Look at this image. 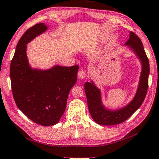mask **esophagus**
<instances>
[{
  "mask_svg": "<svg viewBox=\"0 0 159 159\" xmlns=\"http://www.w3.org/2000/svg\"><path fill=\"white\" fill-rule=\"evenodd\" d=\"M78 77H79L80 79H84L86 77V72L84 70H80L78 71Z\"/></svg>",
  "mask_w": 159,
  "mask_h": 159,
  "instance_id": "esophagus-1",
  "label": "esophagus"
}]
</instances>
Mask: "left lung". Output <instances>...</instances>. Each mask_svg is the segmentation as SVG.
<instances>
[{"instance_id":"obj_1","label":"left lung","mask_w":159,"mask_h":159,"mask_svg":"<svg viewBox=\"0 0 159 159\" xmlns=\"http://www.w3.org/2000/svg\"><path fill=\"white\" fill-rule=\"evenodd\" d=\"M134 52L142 65L139 84L134 97L125 107L110 110L103 104L102 93L93 82L84 83V92L88 101L90 114L96 123L103 125H112L124 122L139 108L147 94L148 76L150 73L149 61L144 49L143 43L134 33H129V38L124 44Z\"/></svg>"}]
</instances>
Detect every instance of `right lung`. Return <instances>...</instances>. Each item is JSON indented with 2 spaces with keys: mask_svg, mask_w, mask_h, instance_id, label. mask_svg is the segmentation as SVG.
I'll list each match as a JSON object with an SVG mask.
<instances>
[{
  "mask_svg": "<svg viewBox=\"0 0 159 159\" xmlns=\"http://www.w3.org/2000/svg\"><path fill=\"white\" fill-rule=\"evenodd\" d=\"M47 30L39 23L27 30L16 45L10 66L14 99L28 118L43 126L58 123L67 98L77 80L78 66L55 65L50 69H33L27 57V44Z\"/></svg>",
  "mask_w": 159,
  "mask_h": 159,
  "instance_id": "1",
  "label": "right lung"
}]
</instances>
